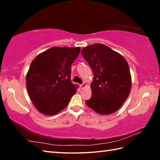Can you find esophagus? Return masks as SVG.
Wrapping results in <instances>:
<instances>
[{"instance_id": "obj_1", "label": "esophagus", "mask_w": 160, "mask_h": 160, "mask_svg": "<svg viewBox=\"0 0 160 160\" xmlns=\"http://www.w3.org/2000/svg\"><path fill=\"white\" fill-rule=\"evenodd\" d=\"M86 86H87L86 83H85V82H83V83L82 84V85H80V89H83L84 88H85Z\"/></svg>"}]
</instances>
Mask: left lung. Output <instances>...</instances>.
I'll use <instances>...</instances> for the list:
<instances>
[{"label":"left lung","instance_id":"1","mask_svg":"<svg viewBox=\"0 0 160 160\" xmlns=\"http://www.w3.org/2000/svg\"><path fill=\"white\" fill-rule=\"evenodd\" d=\"M81 53L94 73L92 97L85 101L86 104L101 115L116 112L131 92L128 62L120 53L102 44L83 48Z\"/></svg>","mask_w":160,"mask_h":160}]
</instances>
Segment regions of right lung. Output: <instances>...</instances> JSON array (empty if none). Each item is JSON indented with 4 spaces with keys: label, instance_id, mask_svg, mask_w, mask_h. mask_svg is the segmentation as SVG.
I'll use <instances>...</instances> for the list:
<instances>
[{
    "label": "right lung",
    "instance_id": "obj_1",
    "mask_svg": "<svg viewBox=\"0 0 160 160\" xmlns=\"http://www.w3.org/2000/svg\"><path fill=\"white\" fill-rule=\"evenodd\" d=\"M80 47H53L37 56L27 73L26 86L34 107L44 115H55L65 109L76 93L71 65Z\"/></svg>",
    "mask_w": 160,
    "mask_h": 160
}]
</instances>
